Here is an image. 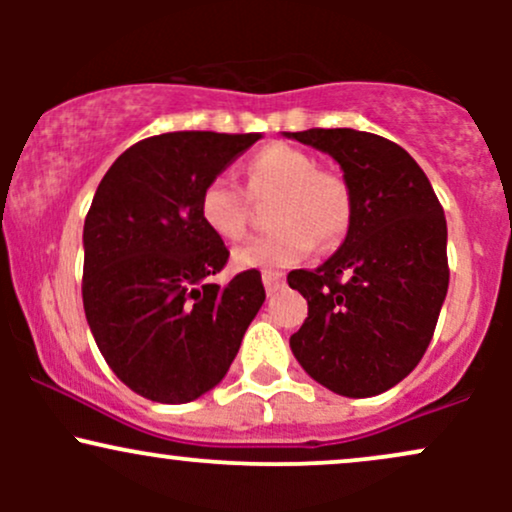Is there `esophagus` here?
<instances>
[{
  "mask_svg": "<svg viewBox=\"0 0 512 512\" xmlns=\"http://www.w3.org/2000/svg\"><path fill=\"white\" fill-rule=\"evenodd\" d=\"M262 281H264V289H267L269 296H272V293H276L281 289V286H284V274H281V272H264Z\"/></svg>",
  "mask_w": 512,
  "mask_h": 512,
  "instance_id": "1",
  "label": "esophagus"
}]
</instances>
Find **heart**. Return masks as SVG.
Masks as SVG:
<instances>
[{
	"label": "heart",
	"mask_w": 512,
	"mask_h": 512,
	"mask_svg": "<svg viewBox=\"0 0 512 512\" xmlns=\"http://www.w3.org/2000/svg\"><path fill=\"white\" fill-rule=\"evenodd\" d=\"M243 187L228 175H214L199 192V216L216 238L236 243L250 221V198L272 197L269 228L233 252L238 269H279L305 260L315 240L332 245L346 236L354 216L351 187L334 170L289 144H267L243 163Z\"/></svg>",
	"instance_id": "obj_1"
}]
</instances>
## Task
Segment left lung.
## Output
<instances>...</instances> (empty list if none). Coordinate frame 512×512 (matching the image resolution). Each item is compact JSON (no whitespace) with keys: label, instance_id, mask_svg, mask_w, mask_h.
<instances>
[{"label":"left lung","instance_id":"1","mask_svg":"<svg viewBox=\"0 0 512 512\" xmlns=\"http://www.w3.org/2000/svg\"><path fill=\"white\" fill-rule=\"evenodd\" d=\"M286 137L330 154L354 197L342 248L313 272L289 274L308 301L291 351L337 395H380L416 368L436 330L450 281L443 207L419 163L390 139L346 127Z\"/></svg>","mask_w":512,"mask_h":512}]
</instances>
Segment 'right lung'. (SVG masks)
<instances>
[{"instance_id":"obj_1","label":"right lung","mask_w":512,"mask_h":512,"mask_svg":"<svg viewBox=\"0 0 512 512\" xmlns=\"http://www.w3.org/2000/svg\"><path fill=\"white\" fill-rule=\"evenodd\" d=\"M260 134L166 132L110 166L84 223L81 296L110 370L151 402L185 404L219 385L264 303L257 269L211 284L226 245L199 192Z\"/></svg>"}]
</instances>
